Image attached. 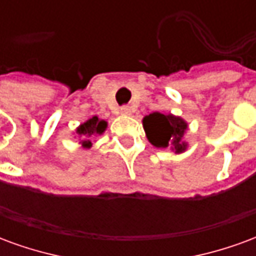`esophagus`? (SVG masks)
Segmentation results:
<instances>
[{
  "mask_svg": "<svg viewBox=\"0 0 256 256\" xmlns=\"http://www.w3.org/2000/svg\"><path fill=\"white\" fill-rule=\"evenodd\" d=\"M120 114H122V115H130V114H132V108L128 106H120Z\"/></svg>",
  "mask_w": 256,
  "mask_h": 256,
  "instance_id": "obj_1",
  "label": "esophagus"
}]
</instances>
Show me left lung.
Segmentation results:
<instances>
[{"label": "left lung", "instance_id": "1", "mask_svg": "<svg viewBox=\"0 0 256 256\" xmlns=\"http://www.w3.org/2000/svg\"><path fill=\"white\" fill-rule=\"evenodd\" d=\"M146 137L156 148H167L172 145L176 154L186 150V144L182 142V136L188 128L186 122L174 115H164L160 112H154L142 120Z\"/></svg>", "mask_w": 256, "mask_h": 256}]
</instances>
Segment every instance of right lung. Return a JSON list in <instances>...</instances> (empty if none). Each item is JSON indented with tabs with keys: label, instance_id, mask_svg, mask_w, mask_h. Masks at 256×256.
I'll use <instances>...</instances> for the list:
<instances>
[{
	"label": "right lung",
	"instance_id": "right-lung-1",
	"mask_svg": "<svg viewBox=\"0 0 256 256\" xmlns=\"http://www.w3.org/2000/svg\"><path fill=\"white\" fill-rule=\"evenodd\" d=\"M106 128V122L102 119H98L97 116H93L89 120H86L82 123L78 128H76V134L79 137H82V146L84 148H90L92 146V141L90 137L92 136H98V134L104 133V130Z\"/></svg>",
	"mask_w": 256,
	"mask_h": 256
}]
</instances>
